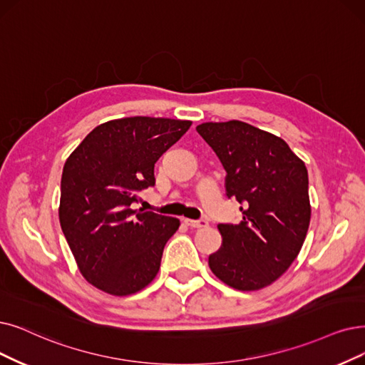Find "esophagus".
<instances>
[{"label": "esophagus", "mask_w": 365, "mask_h": 365, "mask_svg": "<svg viewBox=\"0 0 365 365\" xmlns=\"http://www.w3.org/2000/svg\"><path fill=\"white\" fill-rule=\"evenodd\" d=\"M187 226H190L193 229H200V227H207L208 226V220H205V218H200V220H185Z\"/></svg>", "instance_id": "34e87169"}]
</instances>
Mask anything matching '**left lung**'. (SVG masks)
<instances>
[{"mask_svg":"<svg viewBox=\"0 0 365 365\" xmlns=\"http://www.w3.org/2000/svg\"><path fill=\"white\" fill-rule=\"evenodd\" d=\"M226 170V195L241 203L240 225H218L220 250L208 259L227 286L257 290L297 259L310 225L309 173L289 145L242 121L196 127Z\"/></svg>","mask_w":365,"mask_h":365,"instance_id":"obj_1","label":"left lung"}]
</instances>
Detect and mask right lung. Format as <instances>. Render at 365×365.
Returning a JSON list of instances; mask_svg holds the SVG:
<instances>
[{
	"label": "right lung",
	"instance_id": "obj_1",
	"mask_svg": "<svg viewBox=\"0 0 365 365\" xmlns=\"http://www.w3.org/2000/svg\"><path fill=\"white\" fill-rule=\"evenodd\" d=\"M190 121L130 116L100 124L63 169L60 223L82 275L110 295H130L160 269L178 218L133 210L154 187V165Z\"/></svg>",
	"mask_w": 365,
	"mask_h": 365
}]
</instances>
